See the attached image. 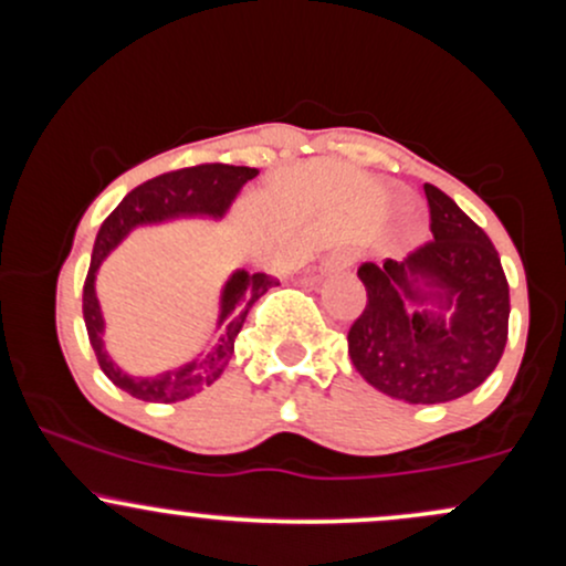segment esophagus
<instances>
[{
    "label": "esophagus",
    "mask_w": 566,
    "mask_h": 566,
    "mask_svg": "<svg viewBox=\"0 0 566 566\" xmlns=\"http://www.w3.org/2000/svg\"><path fill=\"white\" fill-rule=\"evenodd\" d=\"M350 265H354V252L337 250L327 258V261H324V271H343V269H350Z\"/></svg>",
    "instance_id": "obj_1"
}]
</instances>
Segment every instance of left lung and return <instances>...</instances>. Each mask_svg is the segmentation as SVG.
<instances>
[{
	"label": "left lung",
	"mask_w": 566,
	"mask_h": 566,
	"mask_svg": "<svg viewBox=\"0 0 566 566\" xmlns=\"http://www.w3.org/2000/svg\"><path fill=\"white\" fill-rule=\"evenodd\" d=\"M431 242L405 261L361 263L367 305L348 354L369 386L409 405H441L490 378L509 340V279L490 237L437 186H423ZM452 310L451 322L415 304Z\"/></svg>",
	"instance_id": "8db88e82"
}]
</instances>
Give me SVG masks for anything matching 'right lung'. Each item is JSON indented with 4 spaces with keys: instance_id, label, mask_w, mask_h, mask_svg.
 I'll return each mask as SVG.
<instances>
[{
    "instance_id": "right-lung-1",
    "label": "right lung",
    "mask_w": 566,
    "mask_h": 566,
    "mask_svg": "<svg viewBox=\"0 0 566 566\" xmlns=\"http://www.w3.org/2000/svg\"><path fill=\"white\" fill-rule=\"evenodd\" d=\"M255 167H233L220 165V161H216V165L184 167V170L157 175V178L133 188V191L119 201V207H116L112 216L103 220L93 247V261H90L87 279H84L82 314L84 324H87L90 346H93L97 356V365H101L106 378L112 380L114 386H119L122 391L135 396V399L172 405V401H184L188 396L212 386V382L223 375V369L229 367L233 356V340H237L252 303L279 282L269 274H247V271H237V274L226 282L223 297H220L218 337L212 340V346L207 348L199 359L188 361V365L178 369H170V373L154 375V378H133V375L122 373V369L108 359L106 348H103V316L95 297V274L97 269H101L103 258H106L108 252L135 229V226L161 223V220L180 216L223 218L226 210L231 207V201L237 199L239 188H242L247 180L255 178Z\"/></svg>"
}]
</instances>
